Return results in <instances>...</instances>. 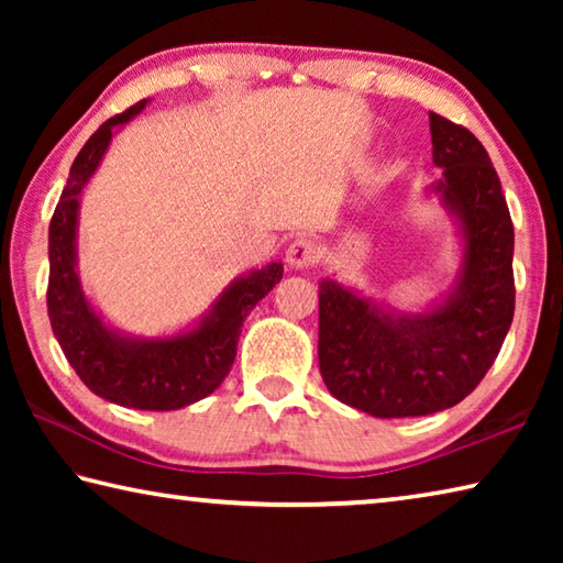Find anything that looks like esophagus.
Returning <instances> with one entry per match:
<instances>
[{
    "label": "esophagus",
    "mask_w": 563,
    "mask_h": 563,
    "mask_svg": "<svg viewBox=\"0 0 563 563\" xmlns=\"http://www.w3.org/2000/svg\"><path fill=\"white\" fill-rule=\"evenodd\" d=\"M285 261H288L290 268H312L320 261V247L308 235L295 238L285 251Z\"/></svg>",
    "instance_id": "esophagus-1"
}]
</instances>
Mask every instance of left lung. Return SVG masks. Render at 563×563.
I'll list each match as a JSON object with an SVG mask.
<instances>
[{"mask_svg":"<svg viewBox=\"0 0 563 563\" xmlns=\"http://www.w3.org/2000/svg\"><path fill=\"white\" fill-rule=\"evenodd\" d=\"M434 194L460 216L462 278L424 316H387L338 283H320V373L332 395L373 417L454 407L497 360L514 318V225L487 148L470 129L430 113Z\"/></svg>","mask_w":563,"mask_h":563,"instance_id":"obj_1","label":"left lung"}]
</instances>
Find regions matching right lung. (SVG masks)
<instances>
[{
  "label": "right lung",
  "instance_id": "add662e5",
  "mask_svg": "<svg viewBox=\"0 0 563 563\" xmlns=\"http://www.w3.org/2000/svg\"><path fill=\"white\" fill-rule=\"evenodd\" d=\"M146 107V99L117 113L91 133L74 158L69 180L59 196L49 223V308L52 330L69 365L93 395L133 409H180L213 393L231 373L243 320L255 302L283 278V265L271 263L235 280L201 325L168 340H131L109 330L84 298L76 275V213L79 194L97 170L121 126Z\"/></svg>",
  "mask_w": 563,
  "mask_h": 563
}]
</instances>
